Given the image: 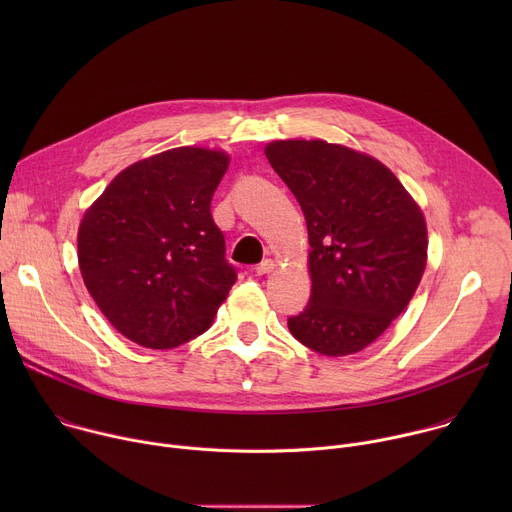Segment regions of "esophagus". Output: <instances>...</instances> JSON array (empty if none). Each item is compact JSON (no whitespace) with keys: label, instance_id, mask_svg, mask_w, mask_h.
Returning <instances> with one entry per match:
<instances>
[{"label":"esophagus","instance_id":"esophagus-1","mask_svg":"<svg viewBox=\"0 0 512 512\" xmlns=\"http://www.w3.org/2000/svg\"><path fill=\"white\" fill-rule=\"evenodd\" d=\"M275 261L273 259H265V261H261L259 265H257V273L259 275H269V273H273L275 271Z\"/></svg>","mask_w":512,"mask_h":512}]
</instances>
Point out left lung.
Instances as JSON below:
<instances>
[{
	"instance_id": "8db88e82",
	"label": "left lung",
	"mask_w": 512,
	"mask_h": 512,
	"mask_svg": "<svg viewBox=\"0 0 512 512\" xmlns=\"http://www.w3.org/2000/svg\"><path fill=\"white\" fill-rule=\"evenodd\" d=\"M271 168L308 225L312 296L287 326L324 356L375 342L407 308L427 263V225L415 198L377 158L324 139H275Z\"/></svg>"
}]
</instances>
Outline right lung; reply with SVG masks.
Wrapping results in <instances>:
<instances>
[{
    "instance_id": "obj_1",
    "label": "right lung",
    "mask_w": 512,
    "mask_h": 512,
    "mask_svg": "<svg viewBox=\"0 0 512 512\" xmlns=\"http://www.w3.org/2000/svg\"><path fill=\"white\" fill-rule=\"evenodd\" d=\"M231 156L184 148L121 170L85 210L79 269L111 326L145 348L206 332L237 279L210 200Z\"/></svg>"
}]
</instances>
